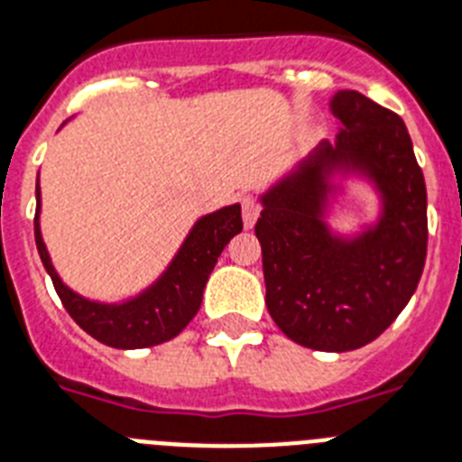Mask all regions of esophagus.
<instances>
[{"mask_svg": "<svg viewBox=\"0 0 462 462\" xmlns=\"http://www.w3.org/2000/svg\"><path fill=\"white\" fill-rule=\"evenodd\" d=\"M258 213H261V208H258V201L249 195L242 197V218H244V225H246V227H254L255 220H258Z\"/></svg>", "mask_w": 462, "mask_h": 462, "instance_id": "1", "label": "esophagus"}]
</instances>
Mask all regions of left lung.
Returning <instances> with one entry per match:
<instances>
[{"label":"left lung","instance_id":"left-lung-1","mask_svg":"<svg viewBox=\"0 0 462 462\" xmlns=\"http://www.w3.org/2000/svg\"><path fill=\"white\" fill-rule=\"evenodd\" d=\"M340 131L261 195L267 312L293 343L347 352L371 343L406 308L428 254V192L406 124L359 91L331 98ZM364 177L382 199L355 236L328 227L338 180Z\"/></svg>","mask_w":462,"mask_h":462}]
</instances>
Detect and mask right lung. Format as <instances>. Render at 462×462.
<instances>
[{"label": "right lung", "instance_id": "1", "mask_svg": "<svg viewBox=\"0 0 462 462\" xmlns=\"http://www.w3.org/2000/svg\"><path fill=\"white\" fill-rule=\"evenodd\" d=\"M40 213L42 189L40 176H37L34 242H37V251H40L46 273L51 277L58 298L69 312V317L88 336H93L103 345L117 347V350L152 347V345L176 338L197 315L201 296H204V286L218 263V255L223 254L227 242L239 235L244 227L239 204H230V207L201 216L192 225V230L188 232V237L180 244V249L173 255L169 267L159 274L157 282L122 303H100V300L79 296L58 277L51 255L42 239Z\"/></svg>", "mask_w": 462, "mask_h": 462}]
</instances>
